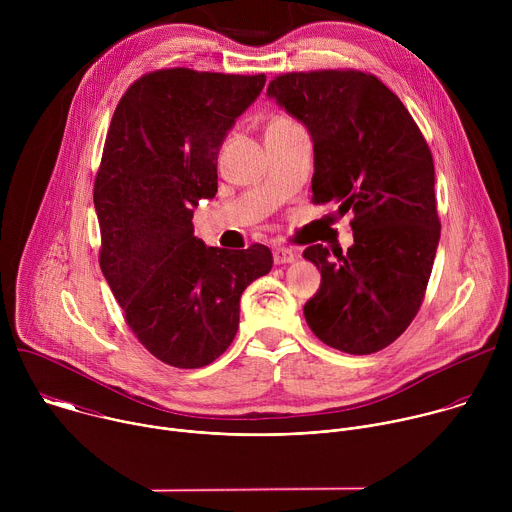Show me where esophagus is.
<instances>
[{
    "label": "esophagus",
    "mask_w": 512,
    "mask_h": 512,
    "mask_svg": "<svg viewBox=\"0 0 512 512\" xmlns=\"http://www.w3.org/2000/svg\"><path fill=\"white\" fill-rule=\"evenodd\" d=\"M294 259H296V253L291 251V249H287V247H275V249H273V261H275L277 265L291 263Z\"/></svg>",
    "instance_id": "1"
}]
</instances>
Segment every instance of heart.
I'll use <instances>...</instances> for the list:
<instances>
[{"label":"heart","mask_w":512,"mask_h":512,"mask_svg":"<svg viewBox=\"0 0 512 512\" xmlns=\"http://www.w3.org/2000/svg\"><path fill=\"white\" fill-rule=\"evenodd\" d=\"M277 123H289V119H285V117H275V119H271L269 125H277Z\"/></svg>","instance_id":"1"}]
</instances>
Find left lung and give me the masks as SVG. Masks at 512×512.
<instances>
[{
  "mask_svg": "<svg viewBox=\"0 0 512 512\" xmlns=\"http://www.w3.org/2000/svg\"><path fill=\"white\" fill-rule=\"evenodd\" d=\"M267 95L312 135V202L354 214V245L344 255L330 259L322 245L304 251L322 273L306 322L336 350L379 352L417 316L440 243L427 141L401 99L369 72H285Z\"/></svg>",
  "mask_w": 512,
  "mask_h": 512,
  "instance_id": "left-lung-1",
  "label": "left lung"
}]
</instances>
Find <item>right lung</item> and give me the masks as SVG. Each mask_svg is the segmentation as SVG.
<instances>
[{"label":"right lung","mask_w":512,"mask_h":512,"mask_svg":"<svg viewBox=\"0 0 512 512\" xmlns=\"http://www.w3.org/2000/svg\"><path fill=\"white\" fill-rule=\"evenodd\" d=\"M265 75L162 68L121 97L95 176L101 271L137 340L176 369L221 356L245 287L267 275L265 245L206 247L192 214L218 188V150Z\"/></svg>","instance_id":"add662e5"}]
</instances>
